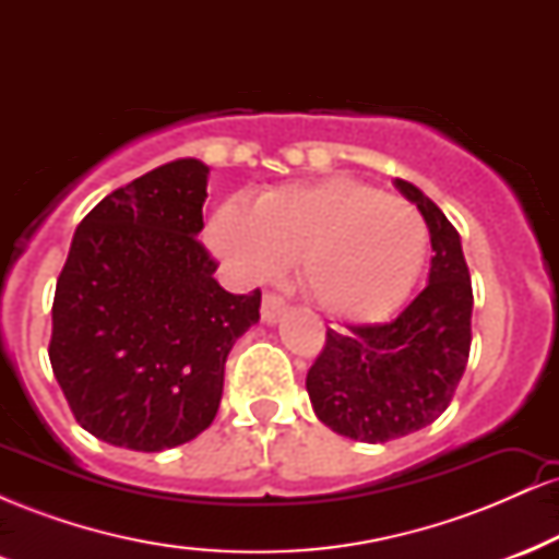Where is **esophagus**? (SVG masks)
Masks as SVG:
<instances>
[{
  "label": "esophagus",
  "mask_w": 559,
  "mask_h": 559,
  "mask_svg": "<svg viewBox=\"0 0 559 559\" xmlns=\"http://www.w3.org/2000/svg\"><path fill=\"white\" fill-rule=\"evenodd\" d=\"M262 320H265V323H275V320H278L281 316H284L286 312V301H284V297H281V294H265V297H262Z\"/></svg>",
  "instance_id": "obj_1"
}]
</instances>
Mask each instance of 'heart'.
Instances as JSON below:
<instances>
[{
  "instance_id": "1",
  "label": "heart",
  "mask_w": 559,
  "mask_h": 559,
  "mask_svg": "<svg viewBox=\"0 0 559 559\" xmlns=\"http://www.w3.org/2000/svg\"><path fill=\"white\" fill-rule=\"evenodd\" d=\"M215 252L249 281L299 262L301 288L325 316L378 320L407 299L428 252L409 199L360 178L331 176L265 191L254 210L230 199L210 221Z\"/></svg>"
}]
</instances>
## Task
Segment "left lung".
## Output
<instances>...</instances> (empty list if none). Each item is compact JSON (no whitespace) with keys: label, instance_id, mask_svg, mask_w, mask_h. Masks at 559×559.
Here are the masks:
<instances>
[{"label":"left lung","instance_id":"8db88e82","mask_svg":"<svg viewBox=\"0 0 559 559\" xmlns=\"http://www.w3.org/2000/svg\"><path fill=\"white\" fill-rule=\"evenodd\" d=\"M431 230L428 286L386 323L325 331L307 370L318 420L346 439L383 444L431 426L471 357L473 286L460 234L418 186L396 181Z\"/></svg>","mask_w":559,"mask_h":559}]
</instances>
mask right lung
Segmentation results:
<instances>
[{"label":"right lung","instance_id":"add662e5","mask_svg":"<svg viewBox=\"0 0 559 559\" xmlns=\"http://www.w3.org/2000/svg\"><path fill=\"white\" fill-rule=\"evenodd\" d=\"M207 165L176 159L81 221L55 288L49 362L70 413L112 447L159 452L215 420L260 288L228 294L197 239Z\"/></svg>","mask_w":559,"mask_h":559}]
</instances>
